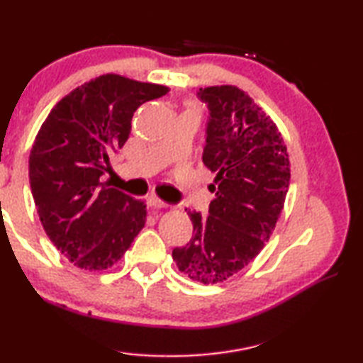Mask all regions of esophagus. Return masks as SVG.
Instances as JSON below:
<instances>
[{
  "mask_svg": "<svg viewBox=\"0 0 363 363\" xmlns=\"http://www.w3.org/2000/svg\"><path fill=\"white\" fill-rule=\"evenodd\" d=\"M147 203H149V206H152V208H167L168 206L164 201L157 199V196H149V199H147Z\"/></svg>",
  "mask_w": 363,
  "mask_h": 363,
  "instance_id": "34e87169",
  "label": "esophagus"
}]
</instances>
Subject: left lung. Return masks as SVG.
<instances>
[{"label": "left lung", "instance_id": "1", "mask_svg": "<svg viewBox=\"0 0 363 363\" xmlns=\"http://www.w3.org/2000/svg\"><path fill=\"white\" fill-rule=\"evenodd\" d=\"M206 104L203 163L216 173L208 216L187 211L194 235L173 259L182 274L220 284L259 255L290 186V162L275 123L235 86L200 88Z\"/></svg>", "mask_w": 363, "mask_h": 363}]
</instances>
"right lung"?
Returning <instances> with one entry per match:
<instances>
[{
  "label": "right lung",
  "mask_w": 363,
  "mask_h": 363,
  "mask_svg": "<svg viewBox=\"0 0 363 363\" xmlns=\"http://www.w3.org/2000/svg\"><path fill=\"white\" fill-rule=\"evenodd\" d=\"M168 91L107 73L59 101L36 134L28 160L36 210L49 240L77 267H112L144 227V201L101 179L138 107Z\"/></svg>",
  "instance_id": "obj_1"
}]
</instances>
